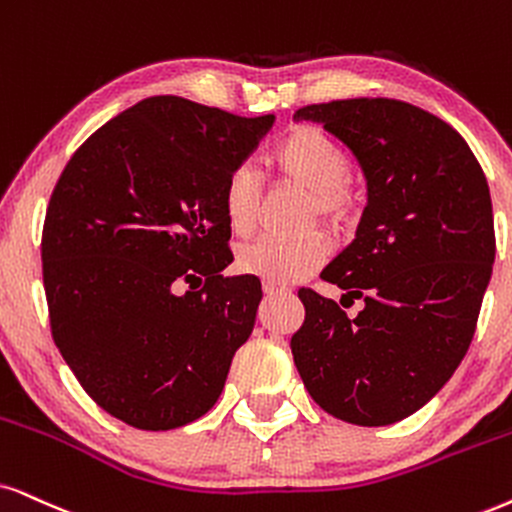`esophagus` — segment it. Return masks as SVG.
<instances>
[{
    "label": "esophagus",
    "instance_id": "1",
    "mask_svg": "<svg viewBox=\"0 0 512 512\" xmlns=\"http://www.w3.org/2000/svg\"><path fill=\"white\" fill-rule=\"evenodd\" d=\"M262 290L267 297H278V295H290L288 288H281V286H274V283H262Z\"/></svg>",
    "mask_w": 512,
    "mask_h": 512
}]
</instances>
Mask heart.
Segmentation results:
<instances>
[{
  "instance_id": "heart-1",
  "label": "heart",
  "mask_w": 512,
  "mask_h": 512,
  "mask_svg": "<svg viewBox=\"0 0 512 512\" xmlns=\"http://www.w3.org/2000/svg\"><path fill=\"white\" fill-rule=\"evenodd\" d=\"M271 167L283 186L307 193V224L319 219L333 231L352 229L361 212V189L349 174V155L321 127L300 122L290 127L271 153ZM262 203V177L252 165H238L226 174L222 208L229 229L248 236L257 224ZM331 255L321 231L300 238H260L243 245L236 255L238 271L264 283L288 286L312 276Z\"/></svg>"
}]
</instances>
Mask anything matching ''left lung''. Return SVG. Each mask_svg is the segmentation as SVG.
<instances>
[{
	"mask_svg": "<svg viewBox=\"0 0 512 512\" xmlns=\"http://www.w3.org/2000/svg\"><path fill=\"white\" fill-rule=\"evenodd\" d=\"M297 118L352 148L368 205L354 243L321 274L365 309L347 317L335 300L297 290L295 366L326 413L392 425L442 390L475 335L496 255L487 179L461 134L413 103L340 99Z\"/></svg>",
	"mask_w": 512,
	"mask_h": 512,
	"instance_id": "obj_1",
	"label": "left lung"
}]
</instances>
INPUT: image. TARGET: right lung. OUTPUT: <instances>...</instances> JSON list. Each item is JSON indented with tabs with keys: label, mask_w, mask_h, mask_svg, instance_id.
Segmentation results:
<instances>
[{
	"label": "right lung",
	"mask_w": 512,
	"mask_h": 512,
	"mask_svg": "<svg viewBox=\"0 0 512 512\" xmlns=\"http://www.w3.org/2000/svg\"><path fill=\"white\" fill-rule=\"evenodd\" d=\"M274 120L151 96L96 129L56 181L42 229L51 338L132 428L205 416L252 333L262 286L222 276L234 262L222 186Z\"/></svg>",
	"instance_id": "1"
}]
</instances>
